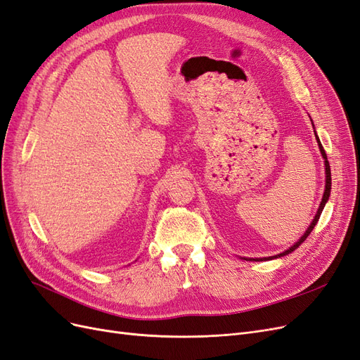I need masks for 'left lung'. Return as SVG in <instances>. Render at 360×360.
I'll return each instance as SVG.
<instances>
[{
  "label": "left lung",
  "mask_w": 360,
  "mask_h": 360,
  "mask_svg": "<svg viewBox=\"0 0 360 360\" xmlns=\"http://www.w3.org/2000/svg\"><path fill=\"white\" fill-rule=\"evenodd\" d=\"M314 126V124H312ZM315 132V130H314ZM315 138H317V143H319V147H320V151H321V156H323V159H324V167H326V186H324V193H323V200H321V202H320V207H319V210H317V214H315V217L312 219V222H311V225L308 226V230L304 231V234L299 238V240L294 243L291 248H288L287 250H284V252H281V254H278V255H274V257H266V258H245V259H249V261H266V259H274V258H279V257H284V255H288L290 252H292L294 249H297L304 240H307V237L311 234V231L314 230V226L317 225V222H319V219H320V214H321V212H323V209H324V205H326V202H328V200H329V197H330V189H332V177H330V165H329V160H328V156H326V151H324V148H323V146H321V143H320V139H319V136H317V132H315Z\"/></svg>",
  "instance_id": "1"
}]
</instances>
